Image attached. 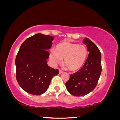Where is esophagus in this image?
<instances>
[{"label": "esophagus", "instance_id": "esophagus-1", "mask_svg": "<svg viewBox=\"0 0 120 120\" xmlns=\"http://www.w3.org/2000/svg\"><path fill=\"white\" fill-rule=\"evenodd\" d=\"M59 74H61V73H63V71L62 70H61L60 69H59Z\"/></svg>", "mask_w": 120, "mask_h": 120}]
</instances>
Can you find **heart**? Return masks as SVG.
<instances>
[{
  "label": "heart",
  "mask_w": 120,
  "mask_h": 120,
  "mask_svg": "<svg viewBox=\"0 0 120 120\" xmlns=\"http://www.w3.org/2000/svg\"><path fill=\"white\" fill-rule=\"evenodd\" d=\"M88 55V49L85 45L64 41L59 43L55 50H50L49 57L54 64L60 63L64 59L65 66L70 71H75L83 66Z\"/></svg>",
  "instance_id": "heart-1"
}]
</instances>
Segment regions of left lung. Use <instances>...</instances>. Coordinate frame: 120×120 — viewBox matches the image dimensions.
<instances>
[{"instance_id":"obj_1","label":"left lung","mask_w":120,"mask_h":120,"mask_svg":"<svg viewBox=\"0 0 120 120\" xmlns=\"http://www.w3.org/2000/svg\"><path fill=\"white\" fill-rule=\"evenodd\" d=\"M90 52L83 67L70 75L66 83L68 92L71 95L80 97L93 90L97 85L101 72V53L97 45L88 38L83 40Z\"/></svg>"}]
</instances>
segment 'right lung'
Listing matches in <instances>:
<instances>
[{
    "label": "right lung",
    "mask_w": 120,
    "mask_h": 120,
    "mask_svg": "<svg viewBox=\"0 0 120 120\" xmlns=\"http://www.w3.org/2000/svg\"><path fill=\"white\" fill-rule=\"evenodd\" d=\"M53 38L41 34L28 38L21 45L15 59L16 78L20 86L31 95H40L48 90L59 70L47 64Z\"/></svg>",
    "instance_id": "obj_1"
}]
</instances>
